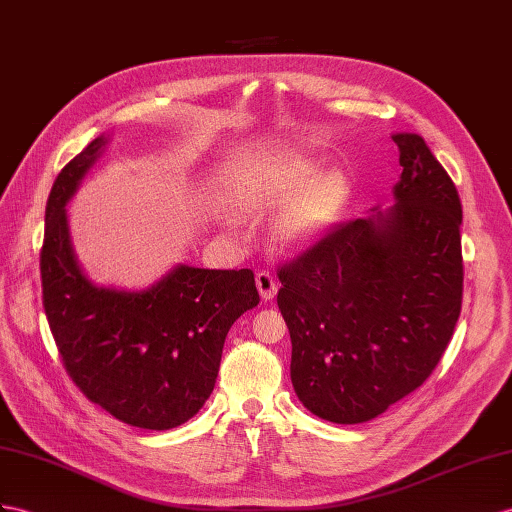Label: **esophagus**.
<instances>
[{"label": "esophagus", "mask_w": 512, "mask_h": 512, "mask_svg": "<svg viewBox=\"0 0 512 512\" xmlns=\"http://www.w3.org/2000/svg\"><path fill=\"white\" fill-rule=\"evenodd\" d=\"M255 283H257V290H259V296L264 298V300H272L274 296H277V290H279V285H277V281H274V277L270 272H266V270H261V272H257V277H255Z\"/></svg>", "instance_id": "1"}]
</instances>
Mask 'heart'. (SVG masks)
Returning <instances> with one entry per match:
<instances>
[{
    "instance_id": "1",
    "label": "heart",
    "mask_w": 512,
    "mask_h": 512,
    "mask_svg": "<svg viewBox=\"0 0 512 512\" xmlns=\"http://www.w3.org/2000/svg\"><path fill=\"white\" fill-rule=\"evenodd\" d=\"M318 162L300 155L257 157L240 168L233 181V201L242 214L268 218L272 242L287 255H303L329 235L350 205V179L344 170L329 168L320 176ZM220 227L231 238H242L238 216L222 214Z\"/></svg>"
}]
</instances>
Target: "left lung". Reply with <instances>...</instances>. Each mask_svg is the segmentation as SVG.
<instances>
[{"label":"left lung","instance_id":"1","mask_svg":"<svg viewBox=\"0 0 512 512\" xmlns=\"http://www.w3.org/2000/svg\"><path fill=\"white\" fill-rule=\"evenodd\" d=\"M389 209L337 225L279 272L292 385L305 409L363 424L435 370L463 300L456 186L419 134L398 131Z\"/></svg>","mask_w":512,"mask_h":512}]
</instances>
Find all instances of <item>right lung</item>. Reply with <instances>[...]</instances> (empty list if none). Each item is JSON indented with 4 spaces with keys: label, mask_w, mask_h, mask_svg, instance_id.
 <instances>
[{
    "label": "right lung",
    "mask_w": 512,
    "mask_h": 512,
    "mask_svg": "<svg viewBox=\"0 0 512 512\" xmlns=\"http://www.w3.org/2000/svg\"><path fill=\"white\" fill-rule=\"evenodd\" d=\"M110 142L97 136L60 170L45 207L43 305L64 368L121 422L168 430L214 391L233 322L257 307L253 272L170 268L142 290L101 285L77 259L67 203Z\"/></svg>",
    "instance_id": "add662e5"
}]
</instances>
